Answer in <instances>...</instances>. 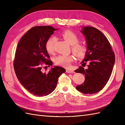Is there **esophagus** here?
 <instances>
[{"instance_id":"1","label":"esophagus","mask_w":125,"mask_h":125,"mask_svg":"<svg viewBox=\"0 0 125 125\" xmlns=\"http://www.w3.org/2000/svg\"><path fill=\"white\" fill-rule=\"evenodd\" d=\"M66 72L67 73H75V72L73 70H69V69H67L66 70Z\"/></svg>"}]
</instances>
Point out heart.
<instances>
[{"mask_svg": "<svg viewBox=\"0 0 125 125\" xmlns=\"http://www.w3.org/2000/svg\"><path fill=\"white\" fill-rule=\"evenodd\" d=\"M65 40L71 45V50L73 54L78 57H83L86 54L88 50L87 45L83 43L79 42V36L73 31L70 30H65L61 34ZM56 42L55 37H50L46 41V49L49 54L54 52V46ZM73 61V57L70 55H60L55 58V63L57 65L63 67H69L71 63Z\"/></svg>", "mask_w": 125, "mask_h": 125, "instance_id": "heart-1", "label": "heart"}]
</instances>
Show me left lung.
Here are the masks:
<instances>
[{
  "instance_id": "8db88e82",
  "label": "left lung",
  "mask_w": 125,
  "mask_h": 125,
  "mask_svg": "<svg viewBox=\"0 0 125 125\" xmlns=\"http://www.w3.org/2000/svg\"><path fill=\"white\" fill-rule=\"evenodd\" d=\"M82 33L85 37L88 50L82 61L84 67L75 70L85 75V81L76 89L84 94H95L107 84L115 62V54L104 34L93 27H84Z\"/></svg>"
}]
</instances>
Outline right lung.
<instances>
[{
  "label": "right lung",
  "instance_id": "obj_1",
  "mask_svg": "<svg viewBox=\"0 0 125 125\" xmlns=\"http://www.w3.org/2000/svg\"><path fill=\"white\" fill-rule=\"evenodd\" d=\"M56 30L50 26L33 27L21 38L16 49L13 61L16 75L22 85L36 96L51 94L58 77L65 73V69L60 67H54L47 73L42 70L43 64L52 65L45 45Z\"/></svg>",
  "mask_w": 125,
  "mask_h": 125
}]
</instances>
